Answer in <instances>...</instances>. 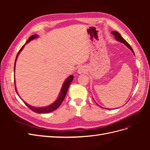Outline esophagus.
<instances>
[{"mask_svg":"<svg viewBox=\"0 0 150 150\" xmlns=\"http://www.w3.org/2000/svg\"><path fill=\"white\" fill-rule=\"evenodd\" d=\"M86 71V69L84 67V66H81L79 68H78V72L79 74H82V73H84Z\"/></svg>","mask_w":150,"mask_h":150,"instance_id":"obj_1","label":"esophagus"}]
</instances>
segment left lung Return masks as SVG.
Segmentation results:
<instances>
[{"label":"left lung","mask_w":150,"mask_h":150,"mask_svg":"<svg viewBox=\"0 0 150 150\" xmlns=\"http://www.w3.org/2000/svg\"><path fill=\"white\" fill-rule=\"evenodd\" d=\"M111 34H112V35H114L115 38V39H116V40H117V41H119V42H120L123 43L127 47L129 48V49L131 50V51H132V52L133 53V54L134 55V51H133V49L131 48V47L128 44V43L126 41V40L121 37V34L118 33V32H117V31H112V32H111Z\"/></svg>","instance_id":"left-lung-1"}]
</instances>
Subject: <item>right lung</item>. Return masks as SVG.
I'll return each instance as SVG.
<instances>
[{
    "mask_svg": "<svg viewBox=\"0 0 150 150\" xmlns=\"http://www.w3.org/2000/svg\"><path fill=\"white\" fill-rule=\"evenodd\" d=\"M38 37H39V36L37 34L31 35L30 37L29 38V39L26 41V43L23 46L21 47V49L19 50V51L18 52L16 58V60H15V63H14V72H15V67H16V61L17 59L18 56H19V53L21 52V51L22 50V49L24 47L25 45L26 44H28V42L31 41L32 40H34L35 39H37ZM73 78H74V76H72V75H71V76H69V77H68V78L65 80L64 83H63V84H62V88H61V91L59 93V95L57 99L53 103H52L51 104H50V105H49L47 106L41 107V108H38V107H34V106H30V104H28V103H25V101H24V103L26 104V106H28V107H29L30 109L32 111H33L34 112H37V113H47V112H52V111H53L54 110H56V109H57L60 106V105L61 104V103H62L63 100H64V99L66 95V93H67V91H68V89H69V86H70L71 82L72 81V80H73ZM14 83H15V89H16V92H17V93L18 94L17 91V89H16V82H15V81H14ZM18 95H19V94H18Z\"/></svg>",
    "mask_w": 150,
    "mask_h": 150,
    "instance_id": "1",
    "label": "right lung"
}]
</instances>
